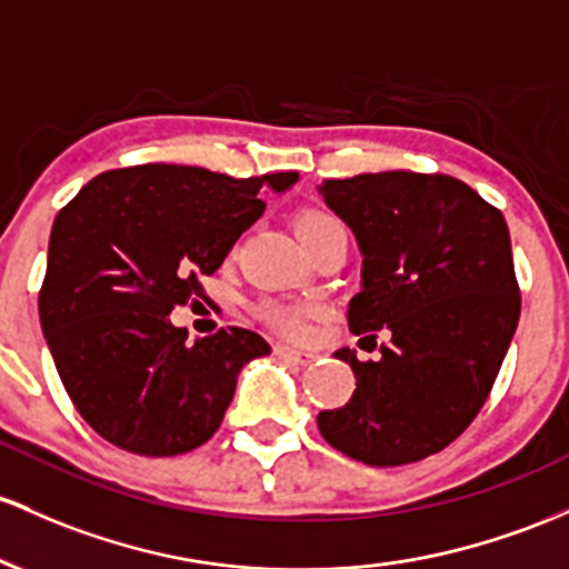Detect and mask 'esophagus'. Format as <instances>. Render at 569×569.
<instances>
[{
  "label": "esophagus",
  "mask_w": 569,
  "mask_h": 569,
  "mask_svg": "<svg viewBox=\"0 0 569 569\" xmlns=\"http://www.w3.org/2000/svg\"><path fill=\"white\" fill-rule=\"evenodd\" d=\"M274 353H278L280 359H286L289 365H295V367H308V365H313V361H316V353L302 351V348H291V346H278V348H274Z\"/></svg>",
  "instance_id": "34e87169"
}]
</instances>
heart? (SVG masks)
Wrapping results in <instances>:
<instances>
[{
    "label": "heart",
    "mask_w": 569,
    "mask_h": 569,
    "mask_svg": "<svg viewBox=\"0 0 569 569\" xmlns=\"http://www.w3.org/2000/svg\"><path fill=\"white\" fill-rule=\"evenodd\" d=\"M346 232V227L340 223V218H335L327 210H302L297 216V234L305 246H316L323 237ZM310 313V305H286V302H270L264 305V318L272 323L274 329L286 335H299L305 329V318Z\"/></svg>",
    "instance_id": "obj_1"
}]
</instances>
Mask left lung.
Here are the masks:
<instances>
[{"label": "left lung", "mask_w": 569, "mask_h": 569, "mask_svg": "<svg viewBox=\"0 0 569 569\" xmlns=\"http://www.w3.org/2000/svg\"><path fill=\"white\" fill-rule=\"evenodd\" d=\"M351 227L361 291L348 327L391 337L380 359L351 365L353 397L321 410L318 429L370 467L413 465L442 451L483 408L521 316L502 213L448 174L367 172L318 186Z\"/></svg>", "instance_id": "1"}]
</instances>
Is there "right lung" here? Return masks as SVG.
Here are the masks:
<instances>
[{
    "instance_id": "add662e5",
    "label": "right lung",
    "mask_w": 569,
    "mask_h": 569,
    "mask_svg": "<svg viewBox=\"0 0 569 569\" xmlns=\"http://www.w3.org/2000/svg\"><path fill=\"white\" fill-rule=\"evenodd\" d=\"M297 180L140 164L97 174L59 210L40 323L93 432L140 457H174L216 435L237 376L270 342L240 327L189 342L170 313L259 221L261 191L283 193Z\"/></svg>"
}]
</instances>
